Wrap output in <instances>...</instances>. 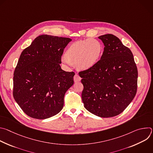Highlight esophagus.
Wrapping results in <instances>:
<instances>
[{
	"label": "esophagus",
	"instance_id": "34e87169",
	"mask_svg": "<svg viewBox=\"0 0 153 153\" xmlns=\"http://www.w3.org/2000/svg\"><path fill=\"white\" fill-rule=\"evenodd\" d=\"M80 80H81V77L77 74H76L74 76V81L75 82H78L80 81Z\"/></svg>",
	"mask_w": 153,
	"mask_h": 153
}]
</instances>
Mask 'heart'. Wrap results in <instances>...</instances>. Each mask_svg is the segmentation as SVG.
<instances>
[{
  "label": "heart",
  "mask_w": 153,
  "mask_h": 153,
  "mask_svg": "<svg viewBox=\"0 0 153 153\" xmlns=\"http://www.w3.org/2000/svg\"><path fill=\"white\" fill-rule=\"evenodd\" d=\"M102 52V45L96 39L78 40L69 46L62 61L67 65H76L80 70H89L98 63Z\"/></svg>",
  "instance_id": "1"
}]
</instances>
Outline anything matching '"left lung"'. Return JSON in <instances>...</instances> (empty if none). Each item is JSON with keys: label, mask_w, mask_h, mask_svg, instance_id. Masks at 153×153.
<instances>
[{"label": "left lung", "mask_w": 153, "mask_h": 153, "mask_svg": "<svg viewBox=\"0 0 153 153\" xmlns=\"http://www.w3.org/2000/svg\"><path fill=\"white\" fill-rule=\"evenodd\" d=\"M104 44L100 59L91 69L80 71L82 99L87 110L101 117L122 113L135 97L138 71L133 53L116 36L99 37Z\"/></svg>", "instance_id": "1"}]
</instances>
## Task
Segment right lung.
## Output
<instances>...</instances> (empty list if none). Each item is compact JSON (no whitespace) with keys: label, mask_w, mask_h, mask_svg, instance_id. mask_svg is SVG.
I'll return each mask as SVG.
<instances>
[{"label":"right lung","mask_w":153,"mask_h":153,"mask_svg":"<svg viewBox=\"0 0 153 153\" xmlns=\"http://www.w3.org/2000/svg\"><path fill=\"white\" fill-rule=\"evenodd\" d=\"M71 39L43 34L22 52L14 72L13 95L28 116L45 119L63 108L65 93L74 83V72L60 66Z\"/></svg>","instance_id":"right-lung-1"}]
</instances>
